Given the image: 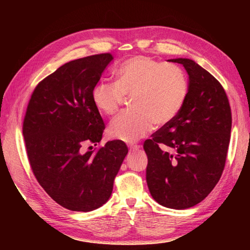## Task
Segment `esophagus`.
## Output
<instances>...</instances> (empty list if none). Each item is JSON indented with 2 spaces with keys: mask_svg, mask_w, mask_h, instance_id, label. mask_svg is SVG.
<instances>
[{
  "mask_svg": "<svg viewBox=\"0 0 250 250\" xmlns=\"http://www.w3.org/2000/svg\"><path fill=\"white\" fill-rule=\"evenodd\" d=\"M140 149V145H132L130 146V151H136Z\"/></svg>",
  "mask_w": 250,
  "mask_h": 250,
  "instance_id": "obj_1",
  "label": "esophagus"
}]
</instances>
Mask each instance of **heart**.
<instances>
[{"label": "heart", "mask_w": 250, "mask_h": 250, "mask_svg": "<svg viewBox=\"0 0 250 250\" xmlns=\"http://www.w3.org/2000/svg\"><path fill=\"white\" fill-rule=\"evenodd\" d=\"M117 83L100 82L92 91L95 107L114 115L131 98L133 110L122 113L110 122L108 134L115 140L134 143L145 136L155 124L172 122L188 94V79L180 66L149 57L136 56L122 62L115 72Z\"/></svg>", "instance_id": "obj_1"}]
</instances>
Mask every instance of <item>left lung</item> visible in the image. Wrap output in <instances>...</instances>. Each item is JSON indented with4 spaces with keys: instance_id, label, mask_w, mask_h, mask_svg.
Instances as JSON below:
<instances>
[{
    "instance_id": "1",
    "label": "left lung",
    "mask_w": 250,
    "mask_h": 250,
    "mask_svg": "<svg viewBox=\"0 0 250 250\" xmlns=\"http://www.w3.org/2000/svg\"><path fill=\"white\" fill-rule=\"evenodd\" d=\"M183 64L189 75L183 108L168 125L146 140V180L159 204L186 209L203 201L219 182L229 148L232 116L220 83L193 60Z\"/></svg>"
}]
</instances>
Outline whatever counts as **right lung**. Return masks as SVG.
I'll return each mask as SVG.
<instances>
[{"mask_svg": "<svg viewBox=\"0 0 250 250\" xmlns=\"http://www.w3.org/2000/svg\"><path fill=\"white\" fill-rule=\"evenodd\" d=\"M113 59L100 54L65 63L37 84L26 107L22 133L32 172L50 198L70 210L105 204L128 153L119 140L95 152L83 150L102 140L105 125L92 91Z\"/></svg>", "mask_w": 250, "mask_h": 250, "instance_id": "right-lung-1", "label": "right lung"}]
</instances>
